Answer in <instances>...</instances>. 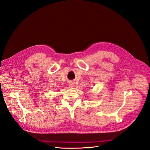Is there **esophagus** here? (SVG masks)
<instances>
[{"label":"esophagus","mask_w":150,"mask_h":150,"mask_svg":"<svg viewBox=\"0 0 150 150\" xmlns=\"http://www.w3.org/2000/svg\"><path fill=\"white\" fill-rule=\"evenodd\" d=\"M69 86H70V87H73V86H74V83H71V82H70V83H69Z\"/></svg>","instance_id":"obj_1"}]
</instances>
